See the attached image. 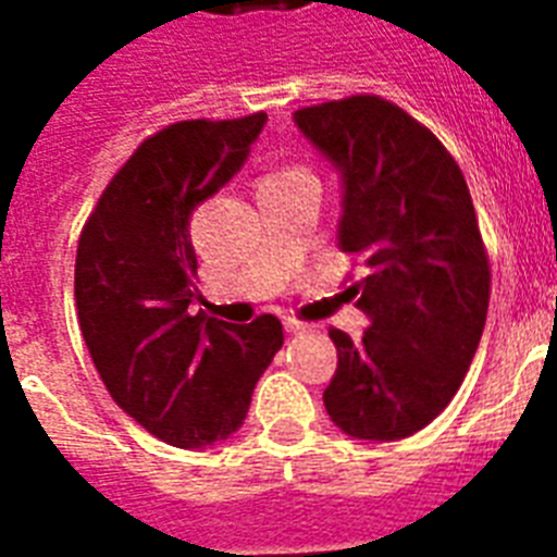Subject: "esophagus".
<instances>
[{
  "mask_svg": "<svg viewBox=\"0 0 557 557\" xmlns=\"http://www.w3.org/2000/svg\"><path fill=\"white\" fill-rule=\"evenodd\" d=\"M283 330H286L288 335H300V332H306L309 326H306V323H300V321H295V318H286V321H283Z\"/></svg>",
  "mask_w": 557,
  "mask_h": 557,
  "instance_id": "esophagus-1",
  "label": "esophagus"
}]
</instances>
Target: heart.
<instances>
[{"mask_svg":"<svg viewBox=\"0 0 557 557\" xmlns=\"http://www.w3.org/2000/svg\"><path fill=\"white\" fill-rule=\"evenodd\" d=\"M292 173H306V170H300V168H286V170H280L277 176H292Z\"/></svg>","mask_w":557,"mask_h":557,"instance_id":"b5f03b06","label":"heart"}]
</instances>
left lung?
<instances>
[{
    "mask_svg": "<svg viewBox=\"0 0 557 557\" xmlns=\"http://www.w3.org/2000/svg\"><path fill=\"white\" fill-rule=\"evenodd\" d=\"M295 126L338 170V248L364 262L352 286L370 330H332L326 413L352 440L413 436L448 407L483 338L488 260L462 170L387 100L297 109Z\"/></svg>",
    "mask_w": 557,
    "mask_h": 557,
    "instance_id": "left-lung-1",
    "label": "left lung"
}]
</instances>
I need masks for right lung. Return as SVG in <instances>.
<instances>
[{"instance_id": "1", "label": "right lung", "mask_w": 557, "mask_h": 557, "mask_svg": "<svg viewBox=\"0 0 557 557\" xmlns=\"http://www.w3.org/2000/svg\"><path fill=\"white\" fill-rule=\"evenodd\" d=\"M269 115L182 121L133 152L77 245L74 304L109 396L144 431L205 448L243 428L283 326L190 314L193 210L243 170Z\"/></svg>"}]
</instances>
